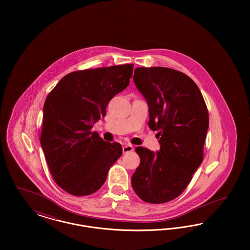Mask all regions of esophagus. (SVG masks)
Returning a JSON list of instances; mask_svg holds the SVG:
<instances>
[{"label":"esophagus","mask_w":250,"mask_h":250,"mask_svg":"<svg viewBox=\"0 0 250 250\" xmlns=\"http://www.w3.org/2000/svg\"><path fill=\"white\" fill-rule=\"evenodd\" d=\"M134 150V147L131 145V144H125L123 146V152L124 154H127V153H130Z\"/></svg>","instance_id":"esophagus-1"}]
</instances>
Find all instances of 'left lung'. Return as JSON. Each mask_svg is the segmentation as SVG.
I'll return each mask as SVG.
<instances>
[{
    "instance_id": "left-lung-1",
    "label": "left lung",
    "mask_w": 250,
    "mask_h": 250,
    "mask_svg": "<svg viewBox=\"0 0 250 250\" xmlns=\"http://www.w3.org/2000/svg\"><path fill=\"white\" fill-rule=\"evenodd\" d=\"M133 81L149 107V127L160 150L137 147L141 163L131 185L144 202H169L186 189L201 166L209 115L202 93L188 76L167 67H137Z\"/></svg>"
}]
</instances>
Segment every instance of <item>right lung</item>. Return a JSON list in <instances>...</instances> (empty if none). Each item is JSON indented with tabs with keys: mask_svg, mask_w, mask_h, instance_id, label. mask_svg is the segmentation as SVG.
Here are the masks:
<instances>
[{
	"mask_svg": "<svg viewBox=\"0 0 250 250\" xmlns=\"http://www.w3.org/2000/svg\"><path fill=\"white\" fill-rule=\"evenodd\" d=\"M133 66L72 72L47 96L40 143L54 181L71 195L98 190L123 154L120 143L105 142L91 129L105 117L110 99L128 86Z\"/></svg>",
	"mask_w": 250,
	"mask_h": 250,
	"instance_id": "1",
	"label": "right lung"
}]
</instances>
